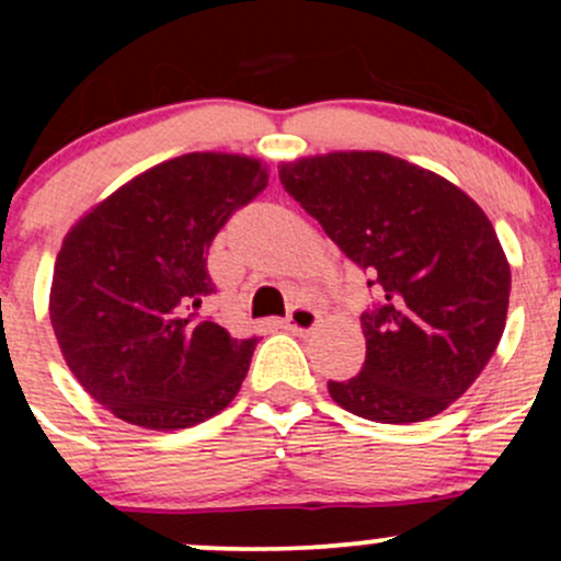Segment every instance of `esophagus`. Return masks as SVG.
<instances>
[{
	"label": "esophagus",
	"instance_id": "1",
	"mask_svg": "<svg viewBox=\"0 0 561 561\" xmlns=\"http://www.w3.org/2000/svg\"><path fill=\"white\" fill-rule=\"evenodd\" d=\"M319 311H313L311 306H295L293 311H289V317L282 321L285 324V330H293V332H313L319 327Z\"/></svg>",
	"mask_w": 561,
	"mask_h": 561
}]
</instances>
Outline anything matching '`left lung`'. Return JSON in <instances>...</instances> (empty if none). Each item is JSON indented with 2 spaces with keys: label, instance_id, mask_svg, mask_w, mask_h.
Returning a JSON list of instances; mask_svg holds the SVG:
<instances>
[{
  "label": "left lung",
  "instance_id": "1",
  "mask_svg": "<svg viewBox=\"0 0 561 561\" xmlns=\"http://www.w3.org/2000/svg\"><path fill=\"white\" fill-rule=\"evenodd\" d=\"M285 190L371 276L366 362L332 401L382 424L424 422L469 390L506 327L512 272L491 218L448 179L347 150L279 165Z\"/></svg>",
  "mask_w": 561,
  "mask_h": 561
}]
</instances>
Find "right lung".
Here are the masks:
<instances>
[{"mask_svg": "<svg viewBox=\"0 0 561 561\" xmlns=\"http://www.w3.org/2000/svg\"><path fill=\"white\" fill-rule=\"evenodd\" d=\"M266 184L259 158L190 152L134 176L70 227L49 319L68 369L118 420L169 433L234 401L259 337L237 340L197 313L216 293L205 255Z\"/></svg>", "mask_w": 561, "mask_h": 561, "instance_id": "right-lung-1", "label": "right lung"}]
</instances>
